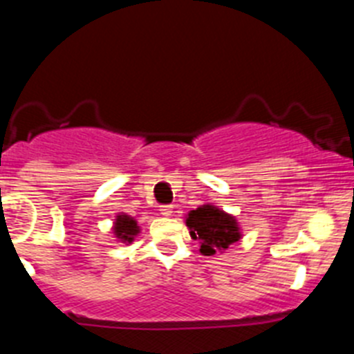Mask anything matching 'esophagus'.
<instances>
[{"instance_id":"esophagus-1","label":"esophagus","mask_w":354,"mask_h":354,"mask_svg":"<svg viewBox=\"0 0 354 354\" xmlns=\"http://www.w3.org/2000/svg\"><path fill=\"white\" fill-rule=\"evenodd\" d=\"M159 211H161V214L162 216H171V205H161V207H159Z\"/></svg>"}]
</instances>
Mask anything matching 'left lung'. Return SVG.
Instances as JSON below:
<instances>
[{"label": "left lung", "instance_id": "obj_1", "mask_svg": "<svg viewBox=\"0 0 354 354\" xmlns=\"http://www.w3.org/2000/svg\"><path fill=\"white\" fill-rule=\"evenodd\" d=\"M186 225L192 230L193 239L200 241V252L214 255L239 241V227L232 216L225 214L212 205H202L187 214Z\"/></svg>", "mask_w": 354, "mask_h": 354}]
</instances>
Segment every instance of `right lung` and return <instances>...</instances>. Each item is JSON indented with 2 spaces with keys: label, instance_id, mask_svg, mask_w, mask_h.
<instances>
[{
  "label": "right lung",
  "instance_id": "1",
  "mask_svg": "<svg viewBox=\"0 0 354 354\" xmlns=\"http://www.w3.org/2000/svg\"><path fill=\"white\" fill-rule=\"evenodd\" d=\"M115 234H117V237H120V239L131 243L133 237L138 234V225H136V221H134L131 216L120 214L117 218V221H115Z\"/></svg>",
  "mask_w": 354,
  "mask_h": 354
}]
</instances>
